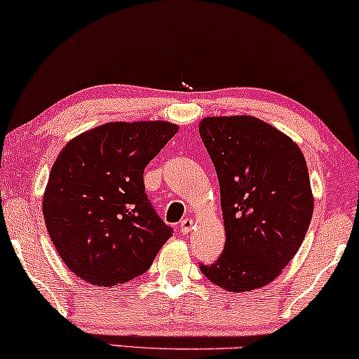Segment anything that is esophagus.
I'll list each match as a JSON object with an SVG mask.
<instances>
[{"label":"esophagus","mask_w":359,"mask_h":359,"mask_svg":"<svg viewBox=\"0 0 359 359\" xmlns=\"http://www.w3.org/2000/svg\"><path fill=\"white\" fill-rule=\"evenodd\" d=\"M193 225H194V220L193 219H189V217L183 219L180 222V232L181 233H189L191 229H193Z\"/></svg>","instance_id":"34e87169"}]
</instances>
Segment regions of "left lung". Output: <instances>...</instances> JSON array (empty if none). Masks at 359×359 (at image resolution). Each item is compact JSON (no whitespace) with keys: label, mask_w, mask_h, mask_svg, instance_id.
Instances as JSON below:
<instances>
[{"label":"left lung","mask_w":359,"mask_h":359,"mask_svg":"<svg viewBox=\"0 0 359 359\" xmlns=\"http://www.w3.org/2000/svg\"><path fill=\"white\" fill-rule=\"evenodd\" d=\"M199 134L220 186L225 247L201 264L210 283L253 291L297 253L313 212L307 163L296 142L252 116L205 117Z\"/></svg>","instance_id":"8db88e82"}]
</instances>
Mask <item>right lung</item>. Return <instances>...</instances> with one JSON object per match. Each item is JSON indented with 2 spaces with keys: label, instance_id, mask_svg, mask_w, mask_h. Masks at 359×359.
I'll return each mask as SVG.
<instances>
[{
  "label": "right lung",
  "instance_id": "1",
  "mask_svg": "<svg viewBox=\"0 0 359 359\" xmlns=\"http://www.w3.org/2000/svg\"><path fill=\"white\" fill-rule=\"evenodd\" d=\"M178 132L165 121L109 122L63 147L42 210L55 250L95 286L140 276L173 235L145 194L144 170Z\"/></svg>",
  "mask_w": 359,
  "mask_h": 359
}]
</instances>
